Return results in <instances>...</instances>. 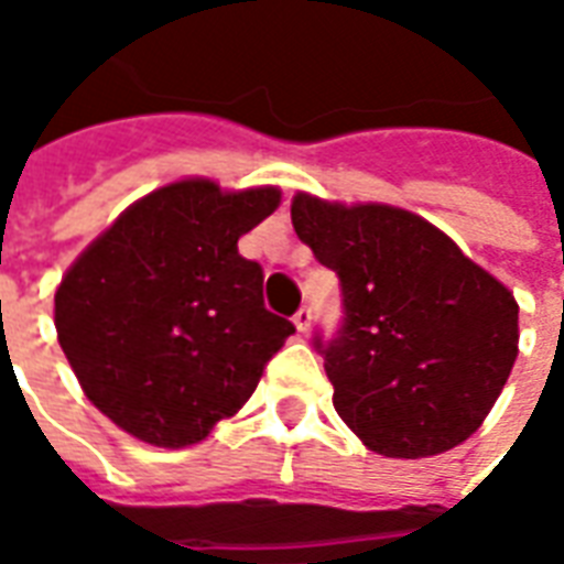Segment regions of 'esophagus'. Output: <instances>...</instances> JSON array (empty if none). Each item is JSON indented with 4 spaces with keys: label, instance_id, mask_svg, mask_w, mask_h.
Wrapping results in <instances>:
<instances>
[{
    "label": "esophagus",
    "instance_id": "esophagus-1",
    "mask_svg": "<svg viewBox=\"0 0 564 564\" xmlns=\"http://www.w3.org/2000/svg\"><path fill=\"white\" fill-rule=\"evenodd\" d=\"M293 323H295V329H299V332L311 329V307H307V305L299 307V311L293 314Z\"/></svg>",
    "mask_w": 564,
    "mask_h": 564
}]
</instances>
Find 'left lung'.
I'll return each instance as SVG.
<instances>
[{"mask_svg": "<svg viewBox=\"0 0 564 564\" xmlns=\"http://www.w3.org/2000/svg\"><path fill=\"white\" fill-rule=\"evenodd\" d=\"M290 210L341 281V329L314 344L344 423L390 459L437 456L477 432L517 362L508 286L411 210L307 193Z\"/></svg>", "mask_w": 564, "mask_h": 564, "instance_id": "8db88e82", "label": "left lung"}]
</instances>
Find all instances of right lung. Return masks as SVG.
<instances>
[{
	"instance_id": "add662e5",
	"label": "right lung",
	"mask_w": 564,
	"mask_h": 564,
	"mask_svg": "<svg viewBox=\"0 0 564 564\" xmlns=\"http://www.w3.org/2000/svg\"><path fill=\"white\" fill-rule=\"evenodd\" d=\"M281 189H153L93 241L54 295L59 347L99 411L153 447H186L238 414L295 332L262 302L238 238Z\"/></svg>"
}]
</instances>
